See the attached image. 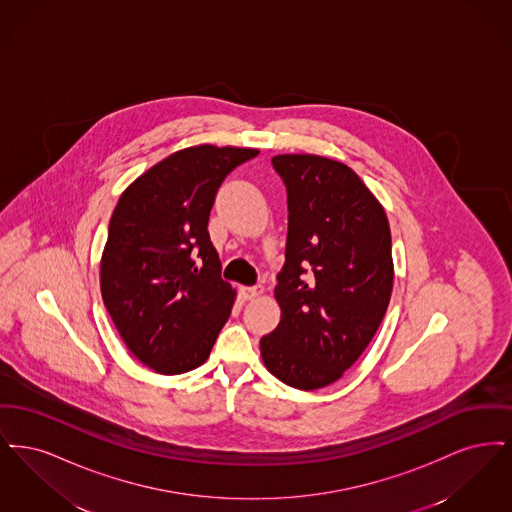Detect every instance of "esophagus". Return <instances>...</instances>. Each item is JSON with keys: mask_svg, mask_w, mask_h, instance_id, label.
Segmentation results:
<instances>
[{"mask_svg": "<svg viewBox=\"0 0 512 512\" xmlns=\"http://www.w3.org/2000/svg\"><path fill=\"white\" fill-rule=\"evenodd\" d=\"M261 293H263V286H259V284L240 288V295H242V299H244V301H253V299H257Z\"/></svg>", "mask_w": 512, "mask_h": 512, "instance_id": "34e87169", "label": "esophagus"}]
</instances>
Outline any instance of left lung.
I'll use <instances>...</instances> for the list:
<instances>
[{
  "label": "left lung",
  "mask_w": 512,
  "mask_h": 512,
  "mask_svg": "<svg viewBox=\"0 0 512 512\" xmlns=\"http://www.w3.org/2000/svg\"><path fill=\"white\" fill-rule=\"evenodd\" d=\"M288 194L286 261L274 295L278 326L261 338L268 370L297 390L341 378L374 338L393 288L388 217L347 165L276 155Z\"/></svg>",
  "instance_id": "1"
}]
</instances>
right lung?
Returning a JSON list of instances; mask_svg holds the SVG:
<instances>
[{
	"instance_id": "1",
	"label": "right lung",
	"mask_w": 512,
	"mask_h": 512,
	"mask_svg": "<svg viewBox=\"0 0 512 512\" xmlns=\"http://www.w3.org/2000/svg\"><path fill=\"white\" fill-rule=\"evenodd\" d=\"M195 146L144 172L121 195L101 257V295L126 347L159 374L203 365L230 317L207 224L224 178L257 157Z\"/></svg>"
}]
</instances>
